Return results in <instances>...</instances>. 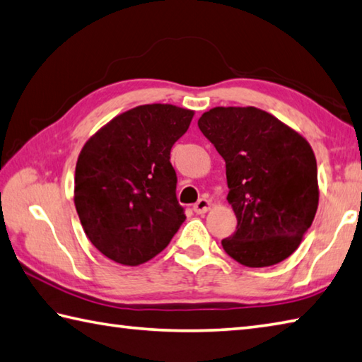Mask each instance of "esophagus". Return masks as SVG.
<instances>
[{"label": "esophagus", "mask_w": 362, "mask_h": 362, "mask_svg": "<svg viewBox=\"0 0 362 362\" xmlns=\"http://www.w3.org/2000/svg\"><path fill=\"white\" fill-rule=\"evenodd\" d=\"M209 208H211V202H209L208 199H200L199 202H197V203L194 204V211H195L197 214L208 213Z\"/></svg>", "instance_id": "1"}]
</instances>
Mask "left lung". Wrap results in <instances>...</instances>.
<instances>
[{"label":"left lung","instance_id":"1","mask_svg":"<svg viewBox=\"0 0 362 362\" xmlns=\"http://www.w3.org/2000/svg\"><path fill=\"white\" fill-rule=\"evenodd\" d=\"M199 127L225 160L236 231L222 247L249 268L288 258L318 208L317 160L295 129L257 107H214Z\"/></svg>","mask_w":362,"mask_h":362}]
</instances>
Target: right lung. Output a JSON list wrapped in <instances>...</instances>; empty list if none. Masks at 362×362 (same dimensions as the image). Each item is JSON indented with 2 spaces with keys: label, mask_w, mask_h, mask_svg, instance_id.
Listing matches in <instances>:
<instances>
[{
  "label": "right lung",
  "mask_w": 362,
  "mask_h": 362,
  "mask_svg": "<svg viewBox=\"0 0 362 362\" xmlns=\"http://www.w3.org/2000/svg\"><path fill=\"white\" fill-rule=\"evenodd\" d=\"M194 110L146 104L108 121L90 137L75 167L74 203L88 240L126 266L151 260L186 219L170 163Z\"/></svg>",
  "instance_id": "obj_1"
}]
</instances>
